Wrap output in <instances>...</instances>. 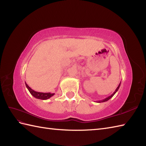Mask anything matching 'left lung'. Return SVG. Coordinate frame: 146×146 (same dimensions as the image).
Listing matches in <instances>:
<instances>
[{"instance_id": "left-lung-1", "label": "left lung", "mask_w": 146, "mask_h": 146, "mask_svg": "<svg viewBox=\"0 0 146 146\" xmlns=\"http://www.w3.org/2000/svg\"><path fill=\"white\" fill-rule=\"evenodd\" d=\"M120 85H121V83H119V85H118V86L117 87V88H116V90H115V91H114V92H113V93L111 95V96H108V98H105V99H103V100H98V101H97L96 102H98V103H101V102H106V101H107V100H108L109 99H111V98H112V97L114 95V94H115V93H116V92L118 91V90H119V87H120Z\"/></svg>"}]
</instances>
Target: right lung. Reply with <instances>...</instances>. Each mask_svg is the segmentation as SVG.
<instances>
[{
    "mask_svg": "<svg viewBox=\"0 0 146 146\" xmlns=\"http://www.w3.org/2000/svg\"><path fill=\"white\" fill-rule=\"evenodd\" d=\"M25 86L27 87L28 90L30 92V94H32L34 98L38 99H41V100H47L49 99L51 97H52L55 94L54 93H50V92H37L33 90L32 88L29 87L27 83H25Z\"/></svg>",
    "mask_w": 146,
    "mask_h": 146,
    "instance_id": "right-lung-1",
    "label": "right lung"
}]
</instances>
